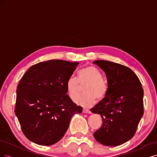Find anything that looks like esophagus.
<instances>
[{
    "instance_id": "obj_1",
    "label": "esophagus",
    "mask_w": 157,
    "mask_h": 157,
    "mask_svg": "<svg viewBox=\"0 0 157 157\" xmlns=\"http://www.w3.org/2000/svg\"><path fill=\"white\" fill-rule=\"evenodd\" d=\"M82 113H90L91 112H90V111L89 110V109H83Z\"/></svg>"
}]
</instances>
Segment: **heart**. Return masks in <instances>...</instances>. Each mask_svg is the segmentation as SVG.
Segmentation results:
<instances>
[{
  "instance_id": "b5f03b06",
  "label": "heart",
  "mask_w": 157,
  "mask_h": 157,
  "mask_svg": "<svg viewBox=\"0 0 157 157\" xmlns=\"http://www.w3.org/2000/svg\"><path fill=\"white\" fill-rule=\"evenodd\" d=\"M84 86L85 93L76 100V103L84 107H91L98 100H101L108 92V84L101 78V74L97 68L88 65L78 71V79L73 77L68 78L66 88L69 98L72 101L77 99L80 92V85Z\"/></svg>"
}]
</instances>
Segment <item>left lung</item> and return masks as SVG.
Returning <instances> with one entry per match:
<instances>
[{
    "mask_svg": "<svg viewBox=\"0 0 157 157\" xmlns=\"http://www.w3.org/2000/svg\"><path fill=\"white\" fill-rule=\"evenodd\" d=\"M105 73L109 86L106 96L91 112L100 115L101 128L94 133L102 145L118 146L132 139L144 115V90L134 71L119 63L96 60Z\"/></svg>",
    "mask_w": 157,
    "mask_h": 157,
    "instance_id": "1",
    "label": "left lung"
}]
</instances>
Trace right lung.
<instances>
[{
	"instance_id": "add662e5",
	"label": "right lung",
	"mask_w": 157,
	"mask_h": 157,
	"mask_svg": "<svg viewBox=\"0 0 157 157\" xmlns=\"http://www.w3.org/2000/svg\"><path fill=\"white\" fill-rule=\"evenodd\" d=\"M78 65L59 59L42 61L21 78L14 111L23 133L33 143L55 144L65 135L73 115L82 113V107L71 100L66 88Z\"/></svg>"
}]
</instances>
